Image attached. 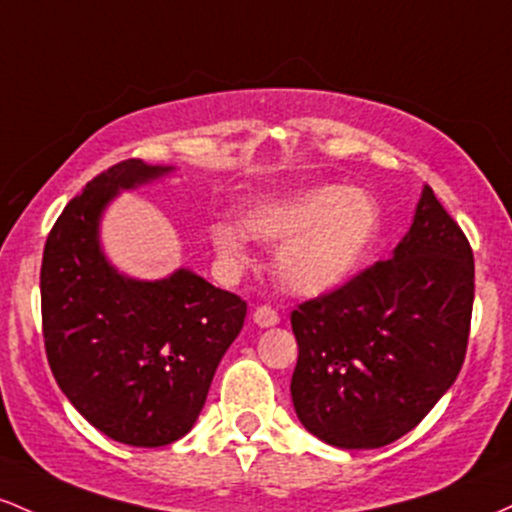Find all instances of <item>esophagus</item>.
<instances>
[{"label": "esophagus", "instance_id": "obj_1", "mask_svg": "<svg viewBox=\"0 0 512 512\" xmlns=\"http://www.w3.org/2000/svg\"><path fill=\"white\" fill-rule=\"evenodd\" d=\"M278 321H280V317L275 309L266 307V304H263V307H256V312H254L256 326H261V329H271V326H278Z\"/></svg>", "mask_w": 512, "mask_h": 512}]
</instances>
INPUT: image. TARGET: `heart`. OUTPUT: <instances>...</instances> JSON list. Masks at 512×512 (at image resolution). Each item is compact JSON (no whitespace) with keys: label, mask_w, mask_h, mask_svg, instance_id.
Returning <instances> with one entry per match:
<instances>
[{"label":"heart","mask_w":512,"mask_h":512,"mask_svg":"<svg viewBox=\"0 0 512 512\" xmlns=\"http://www.w3.org/2000/svg\"><path fill=\"white\" fill-rule=\"evenodd\" d=\"M239 228L210 227L217 256L241 261L244 237L280 244L273 261L280 287L297 297H324L348 285L372 254L382 234V205L365 188L314 183L251 200L241 208Z\"/></svg>","instance_id":"1"}]
</instances>
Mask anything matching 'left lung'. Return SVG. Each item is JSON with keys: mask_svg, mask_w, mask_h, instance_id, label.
<instances>
[{"mask_svg": "<svg viewBox=\"0 0 512 512\" xmlns=\"http://www.w3.org/2000/svg\"><path fill=\"white\" fill-rule=\"evenodd\" d=\"M472 304V246L423 186L387 261L292 312L302 426L341 450H375L416 428L462 370Z\"/></svg>", "mask_w": 512, "mask_h": 512, "instance_id": "1", "label": "left lung"}]
</instances>
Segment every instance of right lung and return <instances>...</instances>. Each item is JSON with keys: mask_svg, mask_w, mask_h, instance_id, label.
<instances>
[{"mask_svg": "<svg viewBox=\"0 0 512 512\" xmlns=\"http://www.w3.org/2000/svg\"><path fill=\"white\" fill-rule=\"evenodd\" d=\"M174 169L128 159L91 179L57 217L40 266L45 353L62 394L132 447L169 445L193 428L246 317L241 297L191 268L140 280L103 251V212L120 191Z\"/></svg>", "mask_w": 512, "mask_h": 512, "instance_id": "1", "label": "right lung"}]
</instances>
